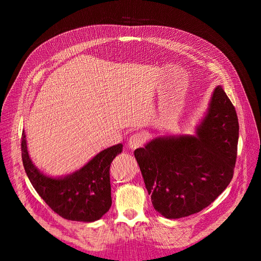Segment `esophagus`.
I'll list each match as a JSON object with an SVG mask.
<instances>
[{"label": "esophagus", "instance_id": "obj_1", "mask_svg": "<svg viewBox=\"0 0 261 261\" xmlns=\"http://www.w3.org/2000/svg\"><path fill=\"white\" fill-rule=\"evenodd\" d=\"M143 141H145V137H143L142 134H135L130 137L129 141H127V147H129L131 150H135V149L142 146Z\"/></svg>", "mask_w": 261, "mask_h": 261}]
</instances>
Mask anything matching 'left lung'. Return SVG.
<instances>
[{
  "instance_id": "8db88e82",
  "label": "left lung",
  "mask_w": 261,
  "mask_h": 261,
  "mask_svg": "<svg viewBox=\"0 0 261 261\" xmlns=\"http://www.w3.org/2000/svg\"><path fill=\"white\" fill-rule=\"evenodd\" d=\"M238 139L236 109L218 85L195 136L156 137L136 149L154 210L167 219H180L214 202L233 177Z\"/></svg>"
}]
</instances>
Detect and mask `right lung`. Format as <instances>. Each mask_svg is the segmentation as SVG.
Instances as JSON below:
<instances>
[{"instance_id":"1","label":"right lung","mask_w":261,"mask_h":261,"mask_svg":"<svg viewBox=\"0 0 261 261\" xmlns=\"http://www.w3.org/2000/svg\"><path fill=\"white\" fill-rule=\"evenodd\" d=\"M122 149L123 145L118 143L99 151L71 174L49 176L33 164L28 151L25 132L22 131V163L32 186L54 212L80 222H94L110 210V166Z\"/></svg>"}]
</instances>
